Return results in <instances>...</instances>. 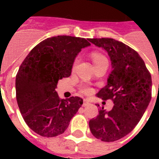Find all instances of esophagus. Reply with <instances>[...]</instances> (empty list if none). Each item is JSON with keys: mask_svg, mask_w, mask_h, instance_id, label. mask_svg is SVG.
<instances>
[{"mask_svg": "<svg viewBox=\"0 0 159 159\" xmlns=\"http://www.w3.org/2000/svg\"><path fill=\"white\" fill-rule=\"evenodd\" d=\"M88 103H89V102H88V100L84 99V100H83V104H82V106H87V105H88Z\"/></svg>", "mask_w": 159, "mask_h": 159, "instance_id": "34e87169", "label": "esophagus"}]
</instances>
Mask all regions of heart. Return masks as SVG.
<instances>
[{"instance_id": "b5f03b06", "label": "heart", "mask_w": 159, "mask_h": 159, "mask_svg": "<svg viewBox=\"0 0 159 159\" xmlns=\"http://www.w3.org/2000/svg\"><path fill=\"white\" fill-rule=\"evenodd\" d=\"M91 57H92V62H93L94 65L98 64V63H100V62H102V61H104V60H107L104 55L101 54V53H97V52L92 53V55H91ZM77 62V60H76L75 64H76ZM82 92H84V93H89L90 89L87 87H82Z\"/></svg>"}]
</instances>
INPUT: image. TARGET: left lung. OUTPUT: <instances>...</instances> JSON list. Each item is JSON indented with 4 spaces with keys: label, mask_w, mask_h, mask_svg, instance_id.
Wrapping results in <instances>:
<instances>
[{
    "label": "left lung",
    "mask_w": 159,
    "mask_h": 159,
    "mask_svg": "<svg viewBox=\"0 0 159 159\" xmlns=\"http://www.w3.org/2000/svg\"><path fill=\"white\" fill-rule=\"evenodd\" d=\"M88 40L110 57L112 70L97 96L115 105L110 111L99 109L97 118L89 121L90 130L98 139L113 142L130 133L145 112L151 100V74L139 53L122 42L110 38Z\"/></svg>",
    "instance_id": "8db88e82"
}]
</instances>
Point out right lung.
Wrapping results in <instances>:
<instances>
[{
    "mask_svg": "<svg viewBox=\"0 0 159 159\" xmlns=\"http://www.w3.org/2000/svg\"><path fill=\"white\" fill-rule=\"evenodd\" d=\"M88 39L58 35L46 39L30 52L16 78V100L27 125L43 137L62 134L82 106L78 97L61 100L55 88L69 77L73 62Z\"/></svg>",
    "mask_w": 159,
    "mask_h": 159,
    "instance_id": "1",
    "label": "right lung"
}]
</instances>
